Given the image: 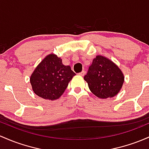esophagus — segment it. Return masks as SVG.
<instances>
[{
  "instance_id": "1",
  "label": "esophagus",
  "mask_w": 149,
  "mask_h": 149,
  "mask_svg": "<svg viewBox=\"0 0 149 149\" xmlns=\"http://www.w3.org/2000/svg\"><path fill=\"white\" fill-rule=\"evenodd\" d=\"M78 74H79L80 76H84L85 74H86V71H82L81 72V73H78Z\"/></svg>"
}]
</instances>
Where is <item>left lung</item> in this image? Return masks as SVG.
Listing matches in <instances>:
<instances>
[{
  "instance_id": "obj_1",
  "label": "left lung",
  "mask_w": 149,
  "mask_h": 149,
  "mask_svg": "<svg viewBox=\"0 0 149 149\" xmlns=\"http://www.w3.org/2000/svg\"><path fill=\"white\" fill-rule=\"evenodd\" d=\"M84 80L95 95L105 99L114 97L120 92L125 77L115 63L106 57L98 55L93 58Z\"/></svg>"
}]
</instances>
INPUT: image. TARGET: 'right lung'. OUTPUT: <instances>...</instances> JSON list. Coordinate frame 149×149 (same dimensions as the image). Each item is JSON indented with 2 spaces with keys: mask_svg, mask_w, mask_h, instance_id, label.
Returning a JSON list of instances; mask_svg holds the SVG:
<instances>
[{
  "mask_svg": "<svg viewBox=\"0 0 149 149\" xmlns=\"http://www.w3.org/2000/svg\"><path fill=\"white\" fill-rule=\"evenodd\" d=\"M75 75L70 66H64L61 58L51 54L36 67L30 83L39 97L54 100L61 97Z\"/></svg>",
  "mask_w": 149,
  "mask_h": 149,
  "instance_id": "add662e5",
  "label": "right lung"
}]
</instances>
